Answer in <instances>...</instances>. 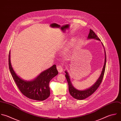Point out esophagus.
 <instances>
[{
    "label": "esophagus",
    "instance_id": "obj_1",
    "mask_svg": "<svg viewBox=\"0 0 121 121\" xmlns=\"http://www.w3.org/2000/svg\"><path fill=\"white\" fill-rule=\"evenodd\" d=\"M56 68H57V71H58V72H59V73H61L62 71H63V67H62V66H61V65H58L57 66V67H56Z\"/></svg>",
    "mask_w": 121,
    "mask_h": 121
}]
</instances>
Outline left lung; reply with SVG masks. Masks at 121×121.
I'll list each match as a JSON object with an SVG mask.
<instances>
[{"label": "left lung", "instance_id": "left-lung-1", "mask_svg": "<svg viewBox=\"0 0 121 121\" xmlns=\"http://www.w3.org/2000/svg\"><path fill=\"white\" fill-rule=\"evenodd\" d=\"M87 39H96L97 40L101 41L100 39H99V38L97 36V35L95 33V32L91 29H90V32L89 34V35L88 36ZM102 43V45L104 48V52H105V62L104 64L103 65V67L102 69V71L101 72V74L99 76V77L98 78L97 81L95 82V83L91 86L89 88H88L85 90H79L77 89H76L72 84L71 81L70 80V76L69 75L67 71H65V73H66L65 76L66 77V79L68 83V87H69V91L70 92V95L74 99L78 100H82L84 99L91 95L99 87V85H100L102 81L103 80V78L104 75V73L105 71V68H106V54L105 49L104 47V45Z\"/></svg>", "mask_w": 121, "mask_h": 121}]
</instances>
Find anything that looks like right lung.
Returning a JSON list of instances; mask_svg holds the SVG:
<instances>
[{
  "label": "right lung",
  "instance_id": "1",
  "mask_svg": "<svg viewBox=\"0 0 121 121\" xmlns=\"http://www.w3.org/2000/svg\"><path fill=\"white\" fill-rule=\"evenodd\" d=\"M8 62L11 75L22 94L29 99L38 101H43L49 97L50 92L49 83L58 73L56 65L41 73L33 80L27 81L19 77L13 70L11 63L10 51Z\"/></svg>",
  "mask_w": 121,
  "mask_h": 121
}]
</instances>
